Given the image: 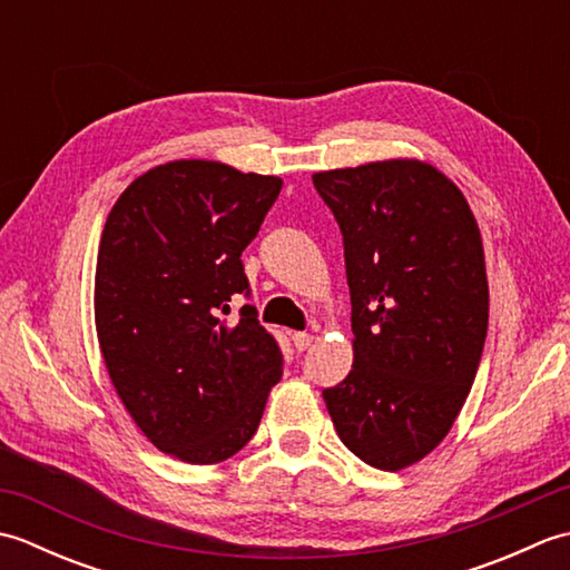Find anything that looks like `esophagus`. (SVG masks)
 I'll list each match as a JSON object with an SVG mask.
<instances>
[{"label": "esophagus", "mask_w": 570, "mask_h": 570, "mask_svg": "<svg viewBox=\"0 0 570 570\" xmlns=\"http://www.w3.org/2000/svg\"><path fill=\"white\" fill-rule=\"evenodd\" d=\"M292 341H294V347L298 350V353H304V350H308L311 347V343H313V335L311 333H294L292 335Z\"/></svg>", "instance_id": "34e87169"}]
</instances>
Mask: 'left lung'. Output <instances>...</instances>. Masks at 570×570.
<instances>
[{"label":"left lung","mask_w":570,"mask_h":570,"mask_svg":"<svg viewBox=\"0 0 570 570\" xmlns=\"http://www.w3.org/2000/svg\"><path fill=\"white\" fill-rule=\"evenodd\" d=\"M343 233L355 362L323 390L341 441L396 472L451 431L488 335L485 252L463 193L409 159L313 174Z\"/></svg>","instance_id":"obj_1"}]
</instances>
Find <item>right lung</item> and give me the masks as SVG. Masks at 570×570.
Instances as JSON below:
<instances>
[{
  "label": "right lung",
  "mask_w": 570,
  "mask_h": 570,
  "mask_svg": "<svg viewBox=\"0 0 570 570\" xmlns=\"http://www.w3.org/2000/svg\"><path fill=\"white\" fill-rule=\"evenodd\" d=\"M282 178L215 161H171L131 184L107 215L95 325L107 372L141 433L193 465L235 455L282 377V350L245 304L242 252Z\"/></svg>",
  "instance_id": "add662e5"
}]
</instances>
